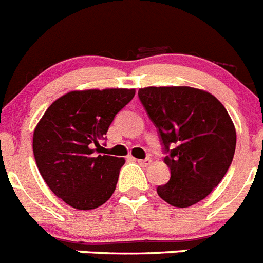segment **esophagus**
<instances>
[{
	"label": "esophagus",
	"instance_id": "1",
	"mask_svg": "<svg viewBox=\"0 0 263 263\" xmlns=\"http://www.w3.org/2000/svg\"><path fill=\"white\" fill-rule=\"evenodd\" d=\"M137 162L140 163L141 166H143V167H146V166L150 165L152 161H150V158H146V159H137Z\"/></svg>",
	"mask_w": 263,
	"mask_h": 263
}]
</instances>
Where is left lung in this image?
<instances>
[{
	"mask_svg": "<svg viewBox=\"0 0 263 263\" xmlns=\"http://www.w3.org/2000/svg\"><path fill=\"white\" fill-rule=\"evenodd\" d=\"M141 104L158 130L170 179L158 196L189 208L218 186L232 165L237 134L225 106L213 94L189 86L143 87Z\"/></svg>",
	"mask_w": 263,
	"mask_h": 263,
	"instance_id": "left-lung-1",
	"label": "left lung"
}]
</instances>
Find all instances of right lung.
<instances>
[{
	"instance_id": "1",
	"label": "right lung",
	"mask_w": 263,
	"mask_h": 263,
	"mask_svg": "<svg viewBox=\"0 0 263 263\" xmlns=\"http://www.w3.org/2000/svg\"><path fill=\"white\" fill-rule=\"evenodd\" d=\"M134 89L76 90L54 101L33 134V153L42 178L58 198L78 210L104 205L116 190L125 159L96 156L116 114Z\"/></svg>"
}]
</instances>
